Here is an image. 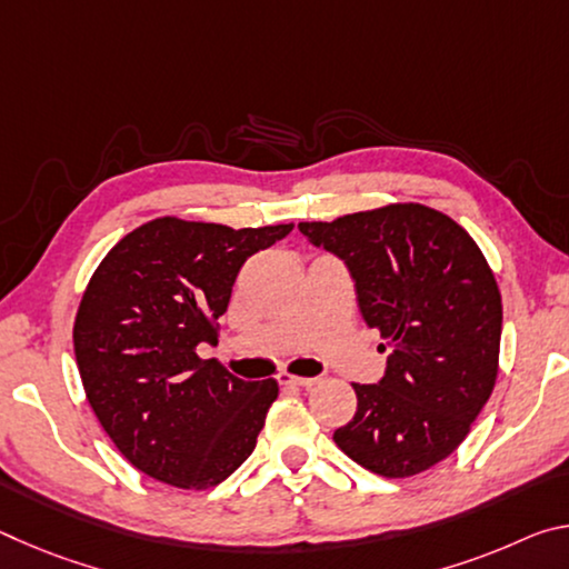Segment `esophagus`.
<instances>
[{"label": "esophagus", "instance_id": "34e87169", "mask_svg": "<svg viewBox=\"0 0 569 569\" xmlns=\"http://www.w3.org/2000/svg\"><path fill=\"white\" fill-rule=\"evenodd\" d=\"M278 383H281V387H301V389H308V387H313L316 379L293 377V373H278Z\"/></svg>", "mask_w": 569, "mask_h": 569}]
</instances>
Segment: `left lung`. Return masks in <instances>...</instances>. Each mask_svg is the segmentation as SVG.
Segmentation results:
<instances>
[{
  "instance_id": "obj_1",
  "label": "left lung",
  "mask_w": 569,
  "mask_h": 569,
  "mask_svg": "<svg viewBox=\"0 0 569 569\" xmlns=\"http://www.w3.org/2000/svg\"><path fill=\"white\" fill-rule=\"evenodd\" d=\"M341 256L369 329L391 349L379 383H353L356 413L333 431L373 475L413 477L467 439L499 371L502 293L465 228L421 203L298 223Z\"/></svg>"
}]
</instances>
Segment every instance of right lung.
I'll return each instance as SVG.
<instances>
[{
  "instance_id": "obj_1",
  "label": "right lung",
  "mask_w": 569,
  "mask_h": 569,
  "mask_svg": "<svg viewBox=\"0 0 569 569\" xmlns=\"http://www.w3.org/2000/svg\"><path fill=\"white\" fill-rule=\"evenodd\" d=\"M291 228L162 216L130 230L94 268L74 316L77 369L94 417L142 475L208 489L256 449L276 379H238L196 346L218 339L246 258Z\"/></svg>"
}]
</instances>
